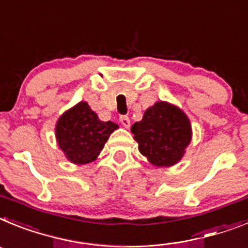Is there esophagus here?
Returning a JSON list of instances; mask_svg holds the SVG:
<instances>
[{
	"label": "esophagus",
	"mask_w": 248,
	"mask_h": 248,
	"mask_svg": "<svg viewBox=\"0 0 248 248\" xmlns=\"http://www.w3.org/2000/svg\"><path fill=\"white\" fill-rule=\"evenodd\" d=\"M120 122H121V124L124 127V128H130L131 121H130V118L127 117V116H121V117H120Z\"/></svg>",
	"instance_id": "34e87169"
}]
</instances>
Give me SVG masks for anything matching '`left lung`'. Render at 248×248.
<instances>
[{
    "instance_id": "left-lung-1",
    "label": "left lung",
    "mask_w": 248,
    "mask_h": 248,
    "mask_svg": "<svg viewBox=\"0 0 248 248\" xmlns=\"http://www.w3.org/2000/svg\"><path fill=\"white\" fill-rule=\"evenodd\" d=\"M139 150L156 167H170L182 160L192 139V127L180 107L157 101L148 107L141 121L131 127Z\"/></svg>"
}]
</instances>
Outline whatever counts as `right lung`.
I'll use <instances>...</instances> for the list:
<instances>
[{
  "instance_id": "obj_1",
  "label": "right lung",
  "mask_w": 248,
  "mask_h": 248,
  "mask_svg": "<svg viewBox=\"0 0 248 248\" xmlns=\"http://www.w3.org/2000/svg\"><path fill=\"white\" fill-rule=\"evenodd\" d=\"M117 128L115 122L101 121L88 103L81 101L59 117L55 127L56 141L71 163L86 165L97 158Z\"/></svg>"
}]
</instances>
